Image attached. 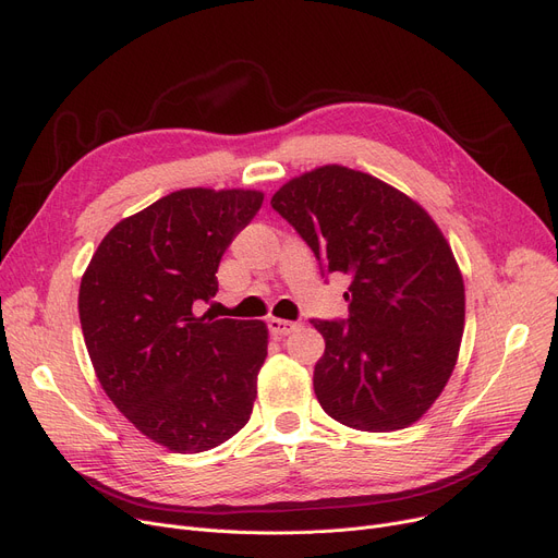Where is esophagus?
I'll use <instances>...</instances> for the list:
<instances>
[{
    "instance_id": "34e87169",
    "label": "esophagus",
    "mask_w": 558,
    "mask_h": 558,
    "mask_svg": "<svg viewBox=\"0 0 558 558\" xmlns=\"http://www.w3.org/2000/svg\"><path fill=\"white\" fill-rule=\"evenodd\" d=\"M299 328V324H294V320H287V318H276L271 316L269 318V330L278 337H284V335H291Z\"/></svg>"
}]
</instances>
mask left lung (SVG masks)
<instances>
[{
	"label": "left lung",
	"instance_id": "obj_1",
	"mask_svg": "<svg viewBox=\"0 0 558 558\" xmlns=\"http://www.w3.org/2000/svg\"><path fill=\"white\" fill-rule=\"evenodd\" d=\"M328 274L350 276L345 320L312 318L326 339L314 366L324 412L353 429L416 423L454 371L465 294L441 228L371 173L326 165L271 198Z\"/></svg>",
	"mask_w": 558,
	"mask_h": 558
}]
</instances>
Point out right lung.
<instances>
[{"mask_svg": "<svg viewBox=\"0 0 558 558\" xmlns=\"http://www.w3.org/2000/svg\"><path fill=\"white\" fill-rule=\"evenodd\" d=\"M262 201L257 190L171 192L117 223L81 278V330L106 396L171 452L217 448L251 418L267 324L194 305L217 294L221 255Z\"/></svg>", "mask_w": 558, "mask_h": 558, "instance_id": "right-lung-1", "label": "right lung"}]
</instances>
